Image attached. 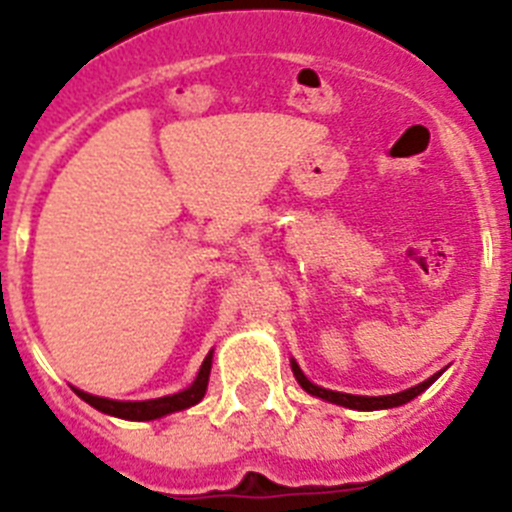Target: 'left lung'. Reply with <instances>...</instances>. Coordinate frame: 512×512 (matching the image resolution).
I'll return each mask as SVG.
<instances>
[{"label": "left lung", "mask_w": 512, "mask_h": 512, "mask_svg": "<svg viewBox=\"0 0 512 512\" xmlns=\"http://www.w3.org/2000/svg\"><path fill=\"white\" fill-rule=\"evenodd\" d=\"M289 364H292V374H295V379H297V382H300V387L307 392V395L320 397V400L333 402V405H343V408H351V410H390V408H400V405H405V402L415 400V397H418L420 392L428 390V387H431V384L436 382V379L443 374V369H441V372H436V374H433V377L425 379V382L415 384V387H410V390L395 392V395L366 397V395H346V392L325 390V387H318V384L310 382V379L305 377V372H302L300 364H297L295 359L289 361Z\"/></svg>", "instance_id": "left-lung-1"}]
</instances>
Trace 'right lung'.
<instances>
[{
  "label": "right lung",
  "mask_w": 512,
  "mask_h": 512,
  "mask_svg": "<svg viewBox=\"0 0 512 512\" xmlns=\"http://www.w3.org/2000/svg\"><path fill=\"white\" fill-rule=\"evenodd\" d=\"M210 369H212V351L205 356L200 372H197V377H194V382L189 384L187 390L174 392V395H166V397H156V400H110V397L89 395V392L76 390V387L74 392L81 397V400L89 402L94 410H99V413L104 415H112V418L156 420V418H164V415L179 413V410H187L192 408V405H197L207 392Z\"/></svg>",
  "instance_id": "1"
}]
</instances>
